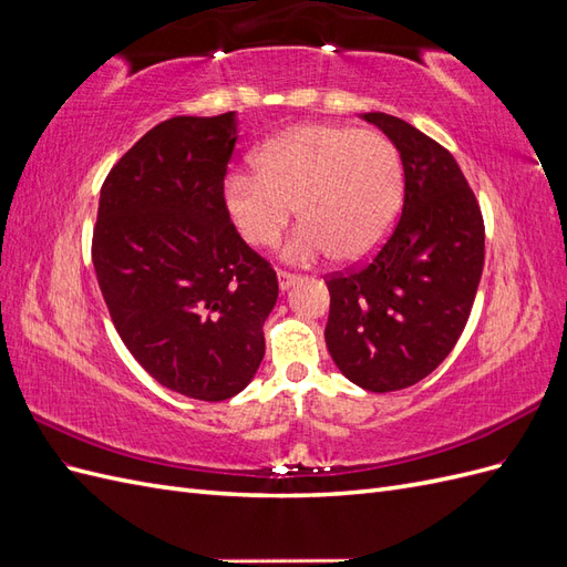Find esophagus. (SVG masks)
Instances as JSON below:
<instances>
[{
    "mask_svg": "<svg viewBox=\"0 0 567 567\" xmlns=\"http://www.w3.org/2000/svg\"><path fill=\"white\" fill-rule=\"evenodd\" d=\"M277 279H279V288L281 290H288V288H293L298 281H300V277L298 274H290V271H277Z\"/></svg>",
    "mask_w": 567,
    "mask_h": 567,
    "instance_id": "1",
    "label": "esophagus"
}]
</instances>
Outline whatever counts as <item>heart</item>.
Wrapping results in <instances>:
<instances>
[{
  "label": "heart",
  "instance_id": "1",
  "mask_svg": "<svg viewBox=\"0 0 567 567\" xmlns=\"http://www.w3.org/2000/svg\"><path fill=\"white\" fill-rule=\"evenodd\" d=\"M250 173L221 182V205L236 231L255 248H269L293 208L302 221L284 255L312 262L333 255L359 262L388 238L404 198L398 146L375 130L305 123L269 136L252 153Z\"/></svg>",
  "mask_w": 567,
  "mask_h": 567
}]
</instances>
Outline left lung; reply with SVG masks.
<instances>
[{
  "label": "left lung",
  "mask_w": 567,
  "mask_h": 567,
  "mask_svg": "<svg viewBox=\"0 0 567 567\" xmlns=\"http://www.w3.org/2000/svg\"><path fill=\"white\" fill-rule=\"evenodd\" d=\"M398 146L404 205L367 265L329 277L326 348L348 381L371 392L419 383L452 352L485 265V225L454 156L388 113H362Z\"/></svg>",
  "instance_id": "obj_1"
}]
</instances>
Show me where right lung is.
Listing matches in <instances>:
<instances>
[{
    "label": "right lung",
    "instance_id": "1",
    "mask_svg": "<svg viewBox=\"0 0 567 567\" xmlns=\"http://www.w3.org/2000/svg\"><path fill=\"white\" fill-rule=\"evenodd\" d=\"M236 140L234 111L148 130L101 186L92 238L99 288L132 357L203 402L252 381L279 298L277 271L221 205Z\"/></svg>",
    "mask_w": 567,
    "mask_h": 567
}]
</instances>
